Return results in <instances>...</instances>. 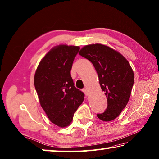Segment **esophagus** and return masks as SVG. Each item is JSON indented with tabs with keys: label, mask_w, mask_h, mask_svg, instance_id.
<instances>
[{
	"label": "esophagus",
	"mask_w": 159,
	"mask_h": 159,
	"mask_svg": "<svg viewBox=\"0 0 159 159\" xmlns=\"http://www.w3.org/2000/svg\"><path fill=\"white\" fill-rule=\"evenodd\" d=\"M83 91L84 92V94H85L86 95H89V91H88V90L87 89H83Z\"/></svg>",
	"instance_id": "34e87169"
}]
</instances>
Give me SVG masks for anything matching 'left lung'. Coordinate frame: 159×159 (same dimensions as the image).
<instances>
[{"mask_svg": "<svg viewBox=\"0 0 159 159\" xmlns=\"http://www.w3.org/2000/svg\"><path fill=\"white\" fill-rule=\"evenodd\" d=\"M79 55L89 60L95 68L108 107L97 116L102 121H111L119 115L130 98L134 74L129 63L119 51L96 43L83 47Z\"/></svg>", "mask_w": 159, "mask_h": 159, "instance_id": "obj_1", "label": "left lung"}]
</instances>
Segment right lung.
<instances>
[{"instance_id": "add662e5", "label": "right lung", "mask_w": 159, "mask_h": 159, "mask_svg": "<svg viewBox=\"0 0 159 159\" xmlns=\"http://www.w3.org/2000/svg\"><path fill=\"white\" fill-rule=\"evenodd\" d=\"M79 46L60 45L40 60L34 83L40 104L51 123L60 127L71 123L84 100V93L74 84L70 70Z\"/></svg>"}]
</instances>
